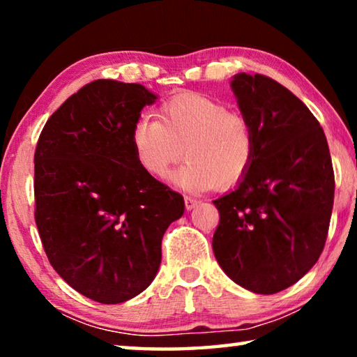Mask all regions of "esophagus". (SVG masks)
I'll use <instances>...</instances> for the list:
<instances>
[{"label": "esophagus", "mask_w": 357, "mask_h": 357, "mask_svg": "<svg viewBox=\"0 0 357 357\" xmlns=\"http://www.w3.org/2000/svg\"><path fill=\"white\" fill-rule=\"evenodd\" d=\"M184 203H185V209L187 211H192L193 208H195L197 206V204L198 203H200V202H198L197 200V198H192V197H185L184 198Z\"/></svg>", "instance_id": "34e87169"}]
</instances>
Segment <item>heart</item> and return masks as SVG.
I'll list each match as a JSON object with an SVG mask.
<instances>
[{
    "label": "heart",
    "instance_id": "obj_1",
    "mask_svg": "<svg viewBox=\"0 0 357 357\" xmlns=\"http://www.w3.org/2000/svg\"><path fill=\"white\" fill-rule=\"evenodd\" d=\"M159 118L142 114L132 126V146L144 172L164 176L185 154L172 181L189 192L231 187L243 179L255 154L252 126L222 102L195 93L173 96Z\"/></svg>",
    "mask_w": 357,
    "mask_h": 357
}]
</instances>
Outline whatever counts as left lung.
<instances>
[{
  "instance_id": "left-lung-1",
  "label": "left lung",
  "mask_w": 357,
  "mask_h": 357,
  "mask_svg": "<svg viewBox=\"0 0 357 357\" xmlns=\"http://www.w3.org/2000/svg\"><path fill=\"white\" fill-rule=\"evenodd\" d=\"M255 154L245 176L213 203L220 222L213 250L229 279L274 294L318 261L334 204V170L321 126L304 102L264 75L231 80Z\"/></svg>"
}]
</instances>
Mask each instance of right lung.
I'll list each match as a JSON object with an SVG mask.
<instances>
[{
    "mask_svg": "<svg viewBox=\"0 0 357 357\" xmlns=\"http://www.w3.org/2000/svg\"><path fill=\"white\" fill-rule=\"evenodd\" d=\"M157 96L96 80L47 121L34 153L36 225L53 269L100 304L144 291L184 198L137 162L132 126Z\"/></svg>",
    "mask_w": 357,
    "mask_h": 357,
    "instance_id": "add662e5",
    "label": "right lung"
}]
</instances>
